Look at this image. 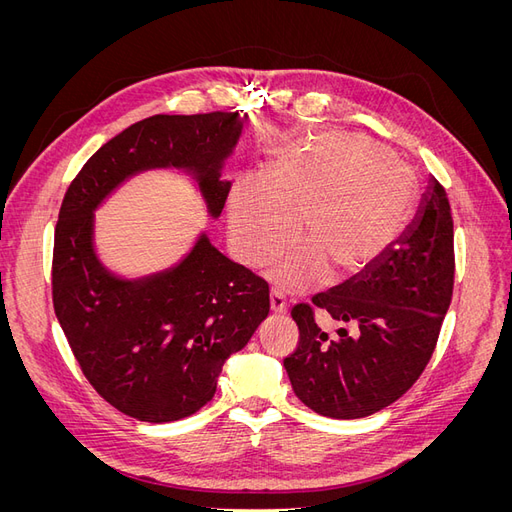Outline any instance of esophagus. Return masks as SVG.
I'll return each instance as SVG.
<instances>
[{
  "instance_id": "esophagus-1",
  "label": "esophagus",
  "mask_w": 512,
  "mask_h": 512,
  "mask_svg": "<svg viewBox=\"0 0 512 512\" xmlns=\"http://www.w3.org/2000/svg\"><path fill=\"white\" fill-rule=\"evenodd\" d=\"M286 309H288V303H286L284 292L273 288V290H271V312L277 314V316H284Z\"/></svg>"
}]
</instances>
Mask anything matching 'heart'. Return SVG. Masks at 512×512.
I'll list each match as a JSON object with an SVG mask.
<instances>
[{
    "instance_id": "heart-1",
    "label": "heart",
    "mask_w": 512,
    "mask_h": 512,
    "mask_svg": "<svg viewBox=\"0 0 512 512\" xmlns=\"http://www.w3.org/2000/svg\"><path fill=\"white\" fill-rule=\"evenodd\" d=\"M414 205L410 170L354 134H324L282 149L262 181L243 177L228 196L230 243L245 265H262L297 237L305 245L271 271L290 292L335 275L363 273L391 250Z\"/></svg>"
}]
</instances>
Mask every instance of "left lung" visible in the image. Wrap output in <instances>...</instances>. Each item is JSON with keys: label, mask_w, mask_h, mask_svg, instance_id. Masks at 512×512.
Returning <instances> with one entry per match:
<instances>
[{"label": "left lung", "mask_w": 512, "mask_h": 512, "mask_svg": "<svg viewBox=\"0 0 512 512\" xmlns=\"http://www.w3.org/2000/svg\"><path fill=\"white\" fill-rule=\"evenodd\" d=\"M455 282L453 215L442 185L429 179L416 218L374 267L309 303L292 307L299 346L284 359L292 391L329 418H363L391 406L423 374L436 348ZM356 323L329 338L313 309Z\"/></svg>", "instance_id": "left-lung-1"}]
</instances>
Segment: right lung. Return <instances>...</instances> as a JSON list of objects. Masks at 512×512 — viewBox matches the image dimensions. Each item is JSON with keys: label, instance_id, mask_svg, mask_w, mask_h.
Masks as SVG:
<instances>
[{"label": "right lung", "instance_id": "obj_1", "mask_svg": "<svg viewBox=\"0 0 512 512\" xmlns=\"http://www.w3.org/2000/svg\"><path fill=\"white\" fill-rule=\"evenodd\" d=\"M241 132L239 113L153 115L102 145L61 203L55 316L89 384L136 421H179L213 399L228 356L269 316V284L215 250L207 232L173 267L115 275L96 252L94 213L130 177L177 168L220 218L230 192L222 168Z\"/></svg>", "mask_w": 512, "mask_h": 512}]
</instances>
